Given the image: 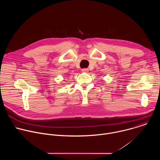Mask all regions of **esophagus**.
<instances>
[{"mask_svg": "<svg viewBox=\"0 0 160 160\" xmlns=\"http://www.w3.org/2000/svg\"><path fill=\"white\" fill-rule=\"evenodd\" d=\"M82 72L84 73H87L88 72V68H83V69L82 70Z\"/></svg>", "mask_w": 160, "mask_h": 160, "instance_id": "34e87169", "label": "esophagus"}]
</instances>
